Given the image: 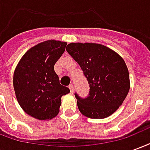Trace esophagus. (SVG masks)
Masks as SVG:
<instances>
[{
    "mask_svg": "<svg viewBox=\"0 0 150 150\" xmlns=\"http://www.w3.org/2000/svg\"><path fill=\"white\" fill-rule=\"evenodd\" d=\"M69 89H70V91H71V93H73V92H74V86H73V84L69 85Z\"/></svg>",
    "mask_w": 150,
    "mask_h": 150,
    "instance_id": "34e87169",
    "label": "esophagus"
}]
</instances>
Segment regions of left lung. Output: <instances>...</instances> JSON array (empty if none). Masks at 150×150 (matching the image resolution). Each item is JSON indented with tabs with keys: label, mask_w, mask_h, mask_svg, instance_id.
I'll return each instance as SVG.
<instances>
[{
	"label": "left lung",
	"mask_w": 150,
	"mask_h": 150,
	"mask_svg": "<svg viewBox=\"0 0 150 150\" xmlns=\"http://www.w3.org/2000/svg\"><path fill=\"white\" fill-rule=\"evenodd\" d=\"M67 51L83 71L90 87L87 98L75 93L79 110L91 119H104L115 112L129 93L130 80L122 57L97 43L71 42Z\"/></svg>",
	"instance_id": "left-lung-1"
}]
</instances>
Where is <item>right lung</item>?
<instances>
[{"label":"right lung","mask_w":150,"mask_h":150,"mask_svg":"<svg viewBox=\"0 0 150 150\" xmlns=\"http://www.w3.org/2000/svg\"><path fill=\"white\" fill-rule=\"evenodd\" d=\"M67 42L47 40L31 47L21 57L13 73L18 102L25 113L40 120H50L59 112L62 96L70 92L60 84L54 64Z\"/></svg>","instance_id":"right-lung-1"}]
</instances>
